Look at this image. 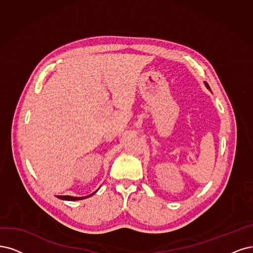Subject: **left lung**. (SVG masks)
Instances as JSON below:
<instances>
[{
  "label": "left lung",
  "mask_w": 253,
  "mask_h": 253,
  "mask_svg": "<svg viewBox=\"0 0 253 253\" xmlns=\"http://www.w3.org/2000/svg\"><path fill=\"white\" fill-rule=\"evenodd\" d=\"M205 86H206V87H207V88H208V89H209V90H210V87H209V86H208V84H207V83H206V82H205Z\"/></svg>",
  "instance_id": "left-lung-1"
}]
</instances>
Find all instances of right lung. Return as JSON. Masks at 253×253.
<instances>
[{
    "label": "right lung",
    "instance_id": "right-lung-1",
    "mask_svg": "<svg viewBox=\"0 0 253 253\" xmlns=\"http://www.w3.org/2000/svg\"><path fill=\"white\" fill-rule=\"evenodd\" d=\"M96 191H94L91 194L87 195V197H71V195H56V198L60 199V200H64V201H80V200H84V199H87L89 197H91V195H93Z\"/></svg>",
    "mask_w": 253,
    "mask_h": 253
}]
</instances>
